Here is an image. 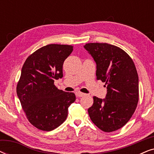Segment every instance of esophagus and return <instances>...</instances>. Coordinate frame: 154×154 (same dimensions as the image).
I'll use <instances>...</instances> for the list:
<instances>
[{"instance_id": "34e87169", "label": "esophagus", "mask_w": 154, "mask_h": 154, "mask_svg": "<svg viewBox=\"0 0 154 154\" xmlns=\"http://www.w3.org/2000/svg\"><path fill=\"white\" fill-rule=\"evenodd\" d=\"M75 95L77 97H83L85 95V94L83 93V92H75Z\"/></svg>"}]
</instances>
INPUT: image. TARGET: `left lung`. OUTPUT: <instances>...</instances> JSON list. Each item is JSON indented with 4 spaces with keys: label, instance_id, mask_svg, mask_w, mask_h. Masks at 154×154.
<instances>
[{
    "label": "left lung",
    "instance_id": "8db88e82",
    "mask_svg": "<svg viewBox=\"0 0 154 154\" xmlns=\"http://www.w3.org/2000/svg\"><path fill=\"white\" fill-rule=\"evenodd\" d=\"M84 48L96 63L97 79L107 85L104 99L93 97V105L88 110L90 118L102 131H116L129 121L137 106L136 67L130 57L115 45L87 43Z\"/></svg>",
    "mask_w": 154,
    "mask_h": 154
}]
</instances>
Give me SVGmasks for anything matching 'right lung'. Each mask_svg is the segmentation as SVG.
<instances>
[{"label":"right lung","mask_w":154,"mask_h":154,"mask_svg":"<svg viewBox=\"0 0 154 154\" xmlns=\"http://www.w3.org/2000/svg\"><path fill=\"white\" fill-rule=\"evenodd\" d=\"M73 48L58 44L43 46L23 65L17 94L27 119L38 129L51 131L59 127L75 102L73 92L59 90L54 85V80L63 77V64Z\"/></svg>","instance_id":"add662e5"}]
</instances>
